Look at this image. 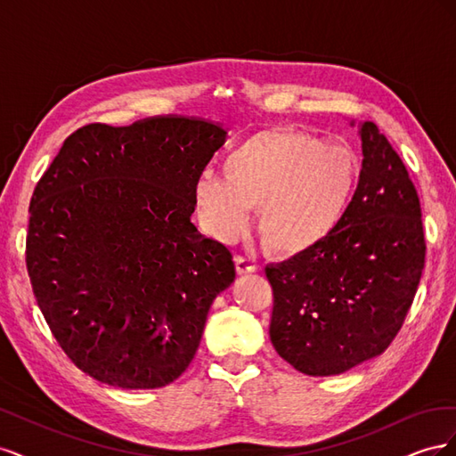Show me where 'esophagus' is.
Segmentation results:
<instances>
[{"mask_svg": "<svg viewBox=\"0 0 456 456\" xmlns=\"http://www.w3.org/2000/svg\"><path fill=\"white\" fill-rule=\"evenodd\" d=\"M233 262H236V270L240 273H251V272H256V262L253 258H247L243 255H238L236 258H233Z\"/></svg>", "mask_w": 456, "mask_h": 456, "instance_id": "1", "label": "esophagus"}]
</instances>
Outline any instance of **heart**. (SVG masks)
Instances as JSON below:
<instances>
[{
  "instance_id": "heart-1",
  "label": "heart",
  "mask_w": 456,
  "mask_h": 456,
  "mask_svg": "<svg viewBox=\"0 0 456 456\" xmlns=\"http://www.w3.org/2000/svg\"><path fill=\"white\" fill-rule=\"evenodd\" d=\"M220 173L201 175L194 186L205 230L232 240L256 205V228L270 249L295 256L337 230L360 183V161L344 142L302 129H268L233 146Z\"/></svg>"
}]
</instances>
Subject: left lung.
<instances>
[{
	"instance_id": "obj_1",
	"label": "left lung",
	"mask_w": 456,
	"mask_h": 456,
	"mask_svg": "<svg viewBox=\"0 0 456 456\" xmlns=\"http://www.w3.org/2000/svg\"><path fill=\"white\" fill-rule=\"evenodd\" d=\"M360 136V183L337 230L265 268L273 293L270 340L310 377L340 375L388 348L424 270L417 188L375 123H362Z\"/></svg>"
}]
</instances>
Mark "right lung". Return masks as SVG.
I'll use <instances>...</instances> for the list:
<instances>
[{
	"instance_id": "1",
	"label": "right lung",
	"mask_w": 456,
	"mask_h": 456,
	"mask_svg": "<svg viewBox=\"0 0 456 456\" xmlns=\"http://www.w3.org/2000/svg\"><path fill=\"white\" fill-rule=\"evenodd\" d=\"M216 123H91L64 141L30 201L26 268L74 365L126 390L173 382L236 278L226 245L191 224L194 186L224 144Z\"/></svg>"
}]
</instances>
